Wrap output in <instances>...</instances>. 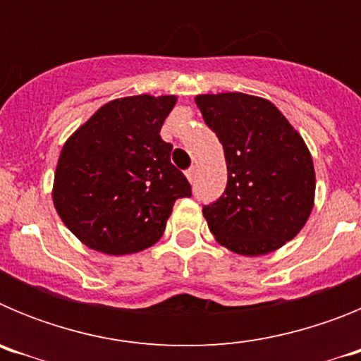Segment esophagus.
Wrapping results in <instances>:
<instances>
[{"label":"esophagus","instance_id":"esophagus-1","mask_svg":"<svg viewBox=\"0 0 361 361\" xmlns=\"http://www.w3.org/2000/svg\"><path fill=\"white\" fill-rule=\"evenodd\" d=\"M195 175H197V170L193 168V166H191V168H188L186 177H188V180H190V183H193V180H195Z\"/></svg>","mask_w":361,"mask_h":361}]
</instances>
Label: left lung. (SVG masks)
<instances>
[{
	"mask_svg": "<svg viewBox=\"0 0 361 361\" xmlns=\"http://www.w3.org/2000/svg\"><path fill=\"white\" fill-rule=\"evenodd\" d=\"M195 103L228 166L224 193L202 208L209 231L245 257L279 250L304 228L314 202L304 139L267 99L228 92L197 95Z\"/></svg>",
	"mask_w": 361,
	"mask_h": 361,
	"instance_id": "left-lung-1",
	"label": "left lung"
}]
</instances>
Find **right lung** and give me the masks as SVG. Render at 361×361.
<instances>
[{
    "instance_id": "1",
    "label": "right lung",
    "mask_w": 361,
    "mask_h": 361,
    "mask_svg": "<svg viewBox=\"0 0 361 361\" xmlns=\"http://www.w3.org/2000/svg\"><path fill=\"white\" fill-rule=\"evenodd\" d=\"M175 95H133L99 108L65 142L54 177V206L88 247L130 255L153 245L177 199L191 186L170 161L161 128Z\"/></svg>"
}]
</instances>
